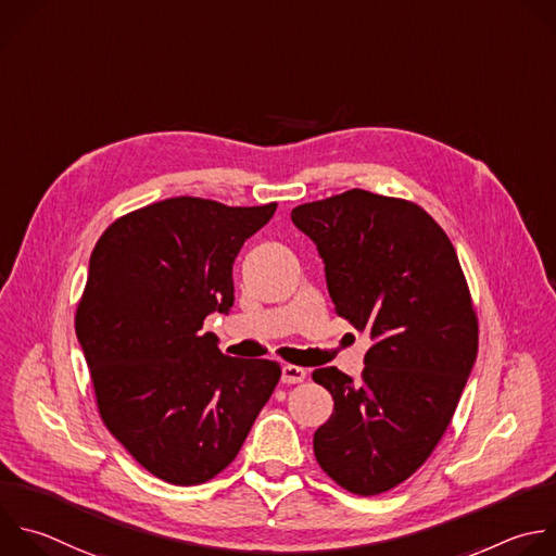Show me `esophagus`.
<instances>
[{"label": "esophagus", "mask_w": 556, "mask_h": 556, "mask_svg": "<svg viewBox=\"0 0 556 556\" xmlns=\"http://www.w3.org/2000/svg\"><path fill=\"white\" fill-rule=\"evenodd\" d=\"M305 380V368L294 366V364H286L281 368V382L283 384H301Z\"/></svg>", "instance_id": "34e87169"}]
</instances>
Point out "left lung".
Wrapping results in <instances>:
<instances>
[{
    "mask_svg": "<svg viewBox=\"0 0 556 556\" xmlns=\"http://www.w3.org/2000/svg\"><path fill=\"white\" fill-rule=\"evenodd\" d=\"M323 262L338 316L366 331L359 380H312L333 397L314 432L320 469L355 495L408 480L443 439L478 353L471 292L439 223L417 203L349 190L292 210Z\"/></svg>",
    "mask_w": 556,
    "mask_h": 556,
    "instance_id": "8db88e82",
    "label": "left lung"
}]
</instances>
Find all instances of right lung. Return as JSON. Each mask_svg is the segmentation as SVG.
<instances>
[{
    "mask_svg": "<svg viewBox=\"0 0 556 556\" xmlns=\"http://www.w3.org/2000/svg\"><path fill=\"white\" fill-rule=\"evenodd\" d=\"M275 210L165 199L117 218L91 253L76 336L98 413L169 484L227 469L281 378L279 362L229 357L201 331L233 305V262Z\"/></svg>",
    "mask_w": 556,
    "mask_h": 556,
    "instance_id": "obj_1",
    "label": "right lung"
}]
</instances>
